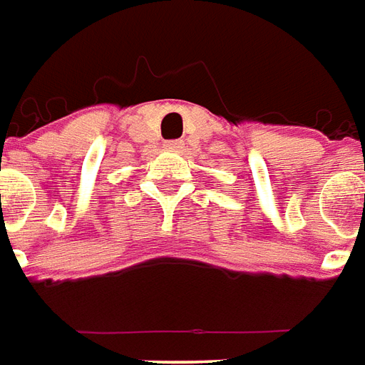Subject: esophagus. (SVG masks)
<instances>
[{
    "label": "esophagus",
    "instance_id": "obj_1",
    "mask_svg": "<svg viewBox=\"0 0 365 365\" xmlns=\"http://www.w3.org/2000/svg\"><path fill=\"white\" fill-rule=\"evenodd\" d=\"M165 147L170 149V151H180V149L185 147V141H182V139H173V141H167Z\"/></svg>",
    "mask_w": 365,
    "mask_h": 365
}]
</instances>
